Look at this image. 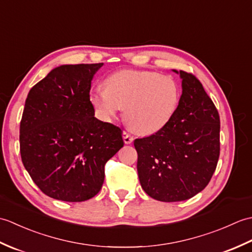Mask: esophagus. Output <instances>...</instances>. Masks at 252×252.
<instances>
[{
	"label": "esophagus",
	"instance_id": "esophagus-1",
	"mask_svg": "<svg viewBox=\"0 0 252 252\" xmlns=\"http://www.w3.org/2000/svg\"><path fill=\"white\" fill-rule=\"evenodd\" d=\"M133 140H134V138H133V136L130 134L129 132L123 131V141H125L126 144H131L133 142Z\"/></svg>",
	"mask_w": 252,
	"mask_h": 252
}]
</instances>
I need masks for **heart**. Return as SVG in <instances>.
Instances as JSON below:
<instances>
[{
    "mask_svg": "<svg viewBox=\"0 0 252 252\" xmlns=\"http://www.w3.org/2000/svg\"><path fill=\"white\" fill-rule=\"evenodd\" d=\"M105 88L90 92L100 119L109 121L126 107V119L136 132L151 135L172 120L181 100V87L168 74L123 69L106 77Z\"/></svg>",
    "mask_w": 252,
    "mask_h": 252,
    "instance_id": "1",
    "label": "heart"
}]
</instances>
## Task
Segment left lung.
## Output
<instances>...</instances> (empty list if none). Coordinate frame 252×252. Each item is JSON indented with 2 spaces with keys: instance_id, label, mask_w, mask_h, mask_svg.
<instances>
[{
  "instance_id": "8db88e82",
  "label": "left lung",
  "mask_w": 252,
  "mask_h": 252,
  "mask_svg": "<svg viewBox=\"0 0 252 252\" xmlns=\"http://www.w3.org/2000/svg\"><path fill=\"white\" fill-rule=\"evenodd\" d=\"M180 77L182 95L172 120L134 141L142 189L165 202L189 199L201 191L220 156V116L215 104L194 74L180 70Z\"/></svg>"
}]
</instances>
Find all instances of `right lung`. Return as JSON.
<instances>
[{
    "label": "right lung",
    "mask_w": 252,
    "mask_h": 252,
    "mask_svg": "<svg viewBox=\"0 0 252 252\" xmlns=\"http://www.w3.org/2000/svg\"><path fill=\"white\" fill-rule=\"evenodd\" d=\"M99 63L57 67L27 96L20 121V155L35 185L54 199L94 197L105 164L123 147L122 130L94 117L91 81Z\"/></svg>",
    "instance_id": "add662e5"
}]
</instances>
